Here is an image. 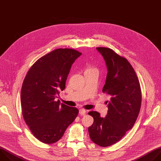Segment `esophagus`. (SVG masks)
I'll return each instance as SVG.
<instances>
[{
	"label": "esophagus",
	"mask_w": 161,
	"mask_h": 161,
	"mask_svg": "<svg viewBox=\"0 0 161 161\" xmlns=\"http://www.w3.org/2000/svg\"><path fill=\"white\" fill-rule=\"evenodd\" d=\"M79 113H80V115L83 116V115H85V113H86V110H85V109L81 108V109H80L79 110Z\"/></svg>",
	"instance_id": "obj_1"
}]
</instances>
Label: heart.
Masks as SVG:
<instances>
[{"label":"heart","mask_w":161,"mask_h":161,"mask_svg":"<svg viewBox=\"0 0 161 161\" xmlns=\"http://www.w3.org/2000/svg\"><path fill=\"white\" fill-rule=\"evenodd\" d=\"M93 69H96L94 67H93V66L90 65V66H88V67L86 68V71H90V70H93Z\"/></svg>","instance_id":"1"}]
</instances>
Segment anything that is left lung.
<instances>
[{"mask_svg":"<svg viewBox=\"0 0 161 161\" xmlns=\"http://www.w3.org/2000/svg\"><path fill=\"white\" fill-rule=\"evenodd\" d=\"M106 64L108 74L103 92L109 96L105 118L97 111L88 112L94 123L88 127L91 140L103 147L119 142L132 128L140 111L142 90L131 64L113 50L97 47Z\"/></svg>","mask_w":161,"mask_h":161,"instance_id":"1","label":"left lung"}]
</instances>
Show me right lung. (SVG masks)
Masks as SVG:
<instances>
[{
	"label": "right lung",
	"mask_w": 161,
	"mask_h": 161,
	"mask_svg": "<svg viewBox=\"0 0 161 161\" xmlns=\"http://www.w3.org/2000/svg\"><path fill=\"white\" fill-rule=\"evenodd\" d=\"M81 55L71 48H57L39 58L22 84L23 117L40 142L53 144L63 136L78 114V109L55 100L65 88L72 64Z\"/></svg>",
	"instance_id": "add662e5"
}]
</instances>
